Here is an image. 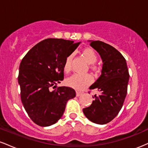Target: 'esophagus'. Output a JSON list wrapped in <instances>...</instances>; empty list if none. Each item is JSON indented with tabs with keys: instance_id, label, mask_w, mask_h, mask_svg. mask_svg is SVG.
I'll list each match as a JSON object with an SVG mask.
<instances>
[{
	"instance_id": "obj_1",
	"label": "esophagus",
	"mask_w": 148,
	"mask_h": 148,
	"mask_svg": "<svg viewBox=\"0 0 148 148\" xmlns=\"http://www.w3.org/2000/svg\"><path fill=\"white\" fill-rule=\"evenodd\" d=\"M82 94H83L82 92H81V91H76V96H77V97L81 96Z\"/></svg>"
}]
</instances>
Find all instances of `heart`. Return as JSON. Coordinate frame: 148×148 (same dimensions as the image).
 Wrapping results in <instances>:
<instances>
[{"mask_svg":"<svg viewBox=\"0 0 148 148\" xmlns=\"http://www.w3.org/2000/svg\"><path fill=\"white\" fill-rule=\"evenodd\" d=\"M83 54L88 63L94 64L97 60V56L94 50L87 48L83 51ZM73 54H70L66 58L63 64V70L65 73H69L72 70V61ZM96 67L93 66V69ZM92 77L89 74H80L76 73L67 79V84L77 90H82L91 84Z\"/></svg>","mask_w":148,"mask_h":148,"instance_id":"b5f03b06","label":"heart"}]
</instances>
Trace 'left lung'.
Wrapping results in <instances>:
<instances>
[{
	"label": "left lung",
	"mask_w": 148,
	"mask_h": 148,
	"mask_svg": "<svg viewBox=\"0 0 148 148\" xmlns=\"http://www.w3.org/2000/svg\"><path fill=\"white\" fill-rule=\"evenodd\" d=\"M88 42L99 53L103 65L101 75L90 87V90H97L100 95L92 96V104L83 112L92 123L105 125L116 117L123 106L130 74L126 60L116 49L101 41Z\"/></svg>",
	"instance_id": "obj_1"
}]
</instances>
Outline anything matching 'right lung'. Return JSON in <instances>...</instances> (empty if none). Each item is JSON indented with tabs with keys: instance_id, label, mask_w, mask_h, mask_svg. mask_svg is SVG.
<instances>
[{
	"instance_id": "right-lung-1",
	"label": "right lung",
	"mask_w": 148,
	"mask_h": 148,
	"mask_svg": "<svg viewBox=\"0 0 148 148\" xmlns=\"http://www.w3.org/2000/svg\"><path fill=\"white\" fill-rule=\"evenodd\" d=\"M81 42L49 38L35 45L22 59L18 82L25 111L37 125L49 127L61 118L76 92L69 87L51 88L64 79L63 64ZM53 87V88H54Z\"/></svg>"
}]
</instances>
